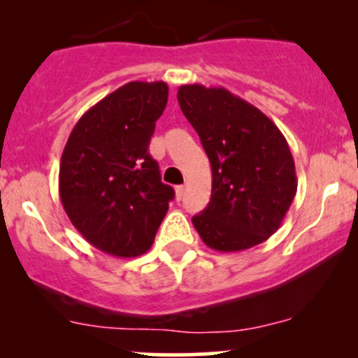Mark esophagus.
<instances>
[{
  "mask_svg": "<svg viewBox=\"0 0 358 358\" xmlns=\"http://www.w3.org/2000/svg\"><path fill=\"white\" fill-rule=\"evenodd\" d=\"M183 193H185L183 185H178V187H175V199L176 200H182L183 199Z\"/></svg>",
  "mask_w": 358,
  "mask_h": 358,
  "instance_id": "34e87169",
  "label": "esophagus"
}]
</instances>
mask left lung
I'll return each instance as SVG.
<instances>
[{
    "label": "left lung",
    "instance_id": "8db88e82",
    "mask_svg": "<svg viewBox=\"0 0 358 358\" xmlns=\"http://www.w3.org/2000/svg\"><path fill=\"white\" fill-rule=\"evenodd\" d=\"M176 97L212 166L210 202L192 219L199 236L220 252L268 241L298 188L286 138L262 110L224 87L180 85Z\"/></svg>",
    "mask_w": 358,
    "mask_h": 358
}]
</instances>
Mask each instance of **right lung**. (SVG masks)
Here are the masks:
<instances>
[{
	"instance_id": "1",
	"label": "right lung",
	"mask_w": 358,
	"mask_h": 358,
	"mask_svg": "<svg viewBox=\"0 0 358 358\" xmlns=\"http://www.w3.org/2000/svg\"><path fill=\"white\" fill-rule=\"evenodd\" d=\"M166 102L165 82H127L84 113L62 153L64 210L89 244L110 256L145 254L175 196L148 153Z\"/></svg>"
}]
</instances>
